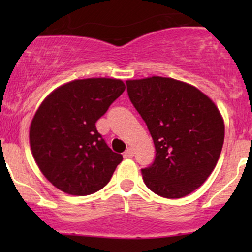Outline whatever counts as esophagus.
<instances>
[{
	"mask_svg": "<svg viewBox=\"0 0 252 252\" xmlns=\"http://www.w3.org/2000/svg\"><path fill=\"white\" fill-rule=\"evenodd\" d=\"M124 156H126V158H132V156H134V149H132L131 147L126 148V153H124Z\"/></svg>",
	"mask_w": 252,
	"mask_h": 252,
	"instance_id": "1",
	"label": "esophagus"
}]
</instances>
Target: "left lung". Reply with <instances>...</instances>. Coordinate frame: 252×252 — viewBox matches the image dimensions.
<instances>
[{
  "instance_id": "1",
  "label": "left lung",
  "mask_w": 252,
  "mask_h": 252,
  "mask_svg": "<svg viewBox=\"0 0 252 252\" xmlns=\"http://www.w3.org/2000/svg\"><path fill=\"white\" fill-rule=\"evenodd\" d=\"M126 83L155 146L154 162L141 169L144 184L163 198L189 195L218 162L225 134L220 112L206 94L173 78Z\"/></svg>"
}]
</instances>
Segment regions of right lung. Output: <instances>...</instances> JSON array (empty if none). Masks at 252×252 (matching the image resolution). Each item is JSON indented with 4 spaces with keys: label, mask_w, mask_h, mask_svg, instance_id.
<instances>
[{
    "label": "right lung",
    "mask_w": 252,
    "mask_h": 252,
    "mask_svg": "<svg viewBox=\"0 0 252 252\" xmlns=\"http://www.w3.org/2000/svg\"><path fill=\"white\" fill-rule=\"evenodd\" d=\"M124 90L120 79H79L54 90L41 103L31 123V149L57 189L89 195L110 181L123 156L109 148L96 122Z\"/></svg>",
    "instance_id": "add662e5"
}]
</instances>
